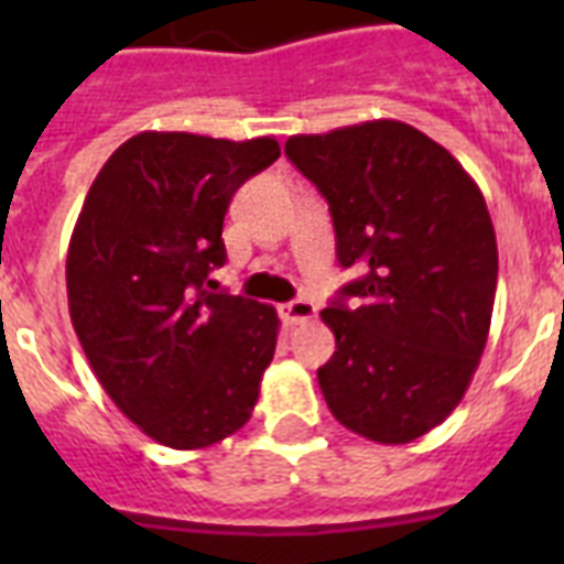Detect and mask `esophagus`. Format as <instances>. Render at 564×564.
I'll return each instance as SVG.
<instances>
[{"mask_svg":"<svg viewBox=\"0 0 564 564\" xmlns=\"http://www.w3.org/2000/svg\"><path fill=\"white\" fill-rule=\"evenodd\" d=\"M316 316V304L307 299H295L290 304H281V318L286 325H304Z\"/></svg>","mask_w":564,"mask_h":564,"instance_id":"esophagus-1","label":"esophagus"}]
</instances>
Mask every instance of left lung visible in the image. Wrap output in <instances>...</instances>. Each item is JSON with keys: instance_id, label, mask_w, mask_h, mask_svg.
Wrapping results in <instances>:
<instances>
[{"instance_id": "left-lung-1", "label": "left lung", "mask_w": 564, "mask_h": 564, "mask_svg": "<svg viewBox=\"0 0 564 564\" xmlns=\"http://www.w3.org/2000/svg\"><path fill=\"white\" fill-rule=\"evenodd\" d=\"M286 154L330 204L336 257L360 269L330 307L318 386L339 424L406 445L456 410L489 339L498 239L480 187L398 119L295 134Z\"/></svg>"}]
</instances>
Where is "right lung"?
I'll return each mask as SVG.
<instances>
[{
  "mask_svg": "<svg viewBox=\"0 0 564 564\" xmlns=\"http://www.w3.org/2000/svg\"><path fill=\"white\" fill-rule=\"evenodd\" d=\"M274 137L216 140L143 131L93 181L66 254L69 318L110 401L175 451L210 447L254 412L281 318L207 292L225 263L221 221Z\"/></svg>",
  "mask_w": 564,
  "mask_h": 564,
  "instance_id": "right-lung-1",
  "label": "right lung"
}]
</instances>
